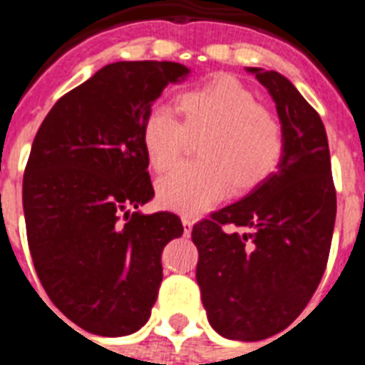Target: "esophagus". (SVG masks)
I'll return each mask as SVG.
<instances>
[{"mask_svg": "<svg viewBox=\"0 0 365 365\" xmlns=\"http://www.w3.org/2000/svg\"><path fill=\"white\" fill-rule=\"evenodd\" d=\"M182 223H183V233H185V237H189V235H191V229H193V220L187 216H183Z\"/></svg>", "mask_w": 365, "mask_h": 365, "instance_id": "1", "label": "esophagus"}]
</instances>
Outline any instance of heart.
I'll return each instance as SVG.
<instances>
[{
  "mask_svg": "<svg viewBox=\"0 0 365 365\" xmlns=\"http://www.w3.org/2000/svg\"><path fill=\"white\" fill-rule=\"evenodd\" d=\"M183 123L166 108H153L142 126L143 151L157 172L168 170L183 151L187 134L200 160L185 163L160 178L159 202L168 210L197 216L227 195L263 182L284 155L282 125L246 85L220 73L178 96Z\"/></svg>",
  "mask_w": 365,
  "mask_h": 365,
  "instance_id": "heart-1",
  "label": "heart"
}]
</instances>
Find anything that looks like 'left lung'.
I'll list each match as a JSON object with an SVG mask.
<instances>
[{
	"mask_svg": "<svg viewBox=\"0 0 365 365\" xmlns=\"http://www.w3.org/2000/svg\"><path fill=\"white\" fill-rule=\"evenodd\" d=\"M248 71L277 104L282 159L244 199L195 223L191 239L199 250L197 282L212 328L227 339L261 341L288 328L317 292L329 257L337 197L318 111L278 71Z\"/></svg>",
	"mask_w": 365,
	"mask_h": 365,
	"instance_id": "obj_1",
	"label": "left lung"
}]
</instances>
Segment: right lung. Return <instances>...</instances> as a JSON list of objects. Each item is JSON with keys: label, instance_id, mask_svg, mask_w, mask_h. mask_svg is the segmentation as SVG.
Listing matches in <instances>:
<instances>
[{"label": "right lung", "instance_id": "1", "mask_svg": "<svg viewBox=\"0 0 365 365\" xmlns=\"http://www.w3.org/2000/svg\"><path fill=\"white\" fill-rule=\"evenodd\" d=\"M187 73L157 60L104 66L34 138L22 180L31 259L48 299L85 331L134 334L151 314L160 254L183 227L172 212H136L155 195L142 126L163 88Z\"/></svg>", "mask_w": 365, "mask_h": 365}]
</instances>
